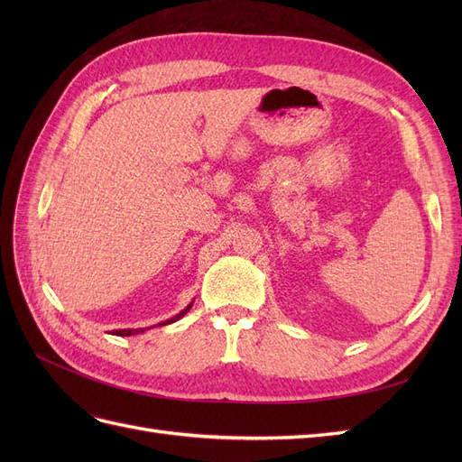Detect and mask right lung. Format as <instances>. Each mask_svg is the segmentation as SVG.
<instances>
[{
    "mask_svg": "<svg viewBox=\"0 0 462 462\" xmlns=\"http://www.w3.org/2000/svg\"><path fill=\"white\" fill-rule=\"evenodd\" d=\"M190 306H192V302L187 306V309L183 310V312H179L177 316H173L171 319H167V321H162V324H158V326H167V324H171V321H177V319H180L183 318L189 310H190ZM134 333H143V329H116V335H121V337H127V335H134Z\"/></svg>",
    "mask_w": 462,
    "mask_h": 462,
    "instance_id": "1",
    "label": "right lung"
}]
</instances>
